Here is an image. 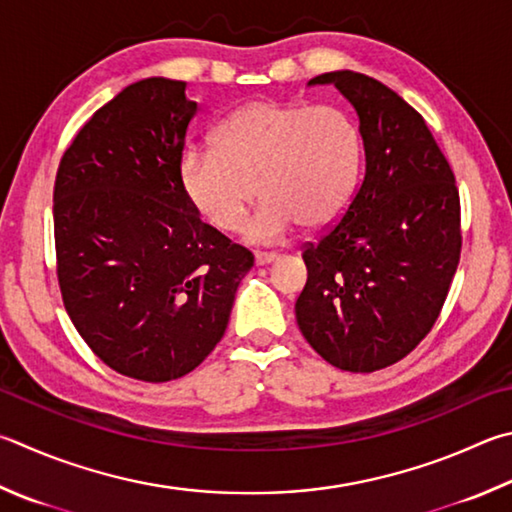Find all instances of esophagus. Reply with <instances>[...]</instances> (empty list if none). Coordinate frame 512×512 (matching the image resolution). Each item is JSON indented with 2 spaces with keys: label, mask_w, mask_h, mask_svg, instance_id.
<instances>
[{
  "label": "esophagus",
  "mask_w": 512,
  "mask_h": 512,
  "mask_svg": "<svg viewBox=\"0 0 512 512\" xmlns=\"http://www.w3.org/2000/svg\"><path fill=\"white\" fill-rule=\"evenodd\" d=\"M275 259H277L275 253H255V264L257 266H268V264H273Z\"/></svg>",
  "instance_id": "esophagus-1"
}]
</instances>
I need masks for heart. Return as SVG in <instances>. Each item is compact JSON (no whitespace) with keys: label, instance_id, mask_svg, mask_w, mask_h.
<instances>
[{"label":"heart","instance_id":"b5f03b06","mask_svg":"<svg viewBox=\"0 0 512 512\" xmlns=\"http://www.w3.org/2000/svg\"><path fill=\"white\" fill-rule=\"evenodd\" d=\"M360 136L338 109L253 100L212 132V150L179 161L185 199L221 232H235L255 197L262 208L246 239L271 244L297 224L315 232L333 224L353 197Z\"/></svg>","mask_w":512,"mask_h":512}]
</instances>
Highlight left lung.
Instances as JSON below:
<instances>
[{
    "label": "left lung",
    "instance_id": "1",
    "mask_svg": "<svg viewBox=\"0 0 512 512\" xmlns=\"http://www.w3.org/2000/svg\"><path fill=\"white\" fill-rule=\"evenodd\" d=\"M306 85H333L356 111L365 179L302 253L295 318L329 365L369 374L405 358L439 318L461 255L459 190L423 116L383 82L331 71Z\"/></svg>",
    "mask_w": 512,
    "mask_h": 512
}]
</instances>
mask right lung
I'll list each match as a JSON object with an SVG mask.
<instances>
[{
  "label": "right lung",
  "mask_w": 512,
  "mask_h": 512,
  "mask_svg": "<svg viewBox=\"0 0 512 512\" xmlns=\"http://www.w3.org/2000/svg\"><path fill=\"white\" fill-rule=\"evenodd\" d=\"M145 78L91 116L53 190L58 282L73 327L114 371L165 383L224 338L253 253L203 224L179 161L199 105Z\"/></svg>",
  "instance_id": "right-lung-1"
}]
</instances>
